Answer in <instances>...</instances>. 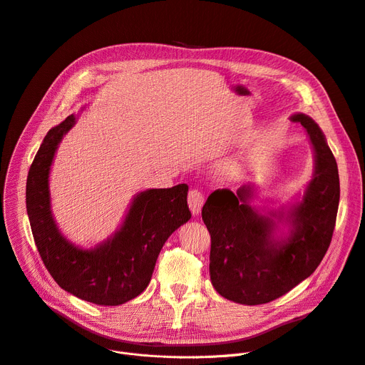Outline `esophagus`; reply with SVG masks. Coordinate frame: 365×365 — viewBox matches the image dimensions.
<instances>
[{
	"instance_id": "34e87169",
	"label": "esophagus",
	"mask_w": 365,
	"mask_h": 365,
	"mask_svg": "<svg viewBox=\"0 0 365 365\" xmlns=\"http://www.w3.org/2000/svg\"><path fill=\"white\" fill-rule=\"evenodd\" d=\"M187 202H189V207L193 215H199L200 211H202V206L205 203V196L202 192H199L197 189H192L189 192V197H187Z\"/></svg>"
}]
</instances>
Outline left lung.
<instances>
[{
    "instance_id": "left-lung-1",
    "label": "left lung",
    "mask_w": 365,
    "mask_h": 365,
    "mask_svg": "<svg viewBox=\"0 0 365 365\" xmlns=\"http://www.w3.org/2000/svg\"><path fill=\"white\" fill-rule=\"evenodd\" d=\"M290 120L306 130L315 159L296 202L272 211L257 207L251 205L255 186L247 183L237 193L212 192L202 207L211 234L212 286L235 303L263 304L286 294L317 270L332 240L339 203L336 160L314 120L304 114Z\"/></svg>"
}]
</instances>
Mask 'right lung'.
Segmentation results:
<instances>
[{
  "instance_id": "obj_1",
  "label": "right lung",
  "mask_w": 365,
  "mask_h": 365,
  "mask_svg": "<svg viewBox=\"0 0 365 365\" xmlns=\"http://www.w3.org/2000/svg\"><path fill=\"white\" fill-rule=\"evenodd\" d=\"M76 120L72 114L46 134L27 176V215L43 263L63 290L95 304L118 306L148 286L165 242L190 220L189 187L138 192L111 237L92 248L73 244L51 212L48 176L59 143Z\"/></svg>"
}]
</instances>
